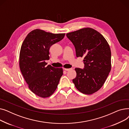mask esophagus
<instances>
[{
	"label": "esophagus",
	"mask_w": 129,
	"mask_h": 129,
	"mask_svg": "<svg viewBox=\"0 0 129 129\" xmlns=\"http://www.w3.org/2000/svg\"><path fill=\"white\" fill-rule=\"evenodd\" d=\"M64 70L66 71H71V70H72L73 69L72 68H71V69H64Z\"/></svg>",
	"instance_id": "esophagus-1"
}]
</instances>
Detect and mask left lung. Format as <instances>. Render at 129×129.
<instances>
[{
	"instance_id": "1",
	"label": "left lung",
	"mask_w": 129,
	"mask_h": 129,
	"mask_svg": "<svg viewBox=\"0 0 129 129\" xmlns=\"http://www.w3.org/2000/svg\"><path fill=\"white\" fill-rule=\"evenodd\" d=\"M75 47L76 55L84 57V69L76 68L73 82L81 92L90 94L102 87L111 71V50L106 40L92 28L66 34Z\"/></svg>"
}]
</instances>
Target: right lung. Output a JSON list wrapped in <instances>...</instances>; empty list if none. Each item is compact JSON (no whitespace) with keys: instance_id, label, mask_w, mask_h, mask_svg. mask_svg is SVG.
I'll return each mask as SVG.
<instances>
[{"instance_id":"add662e5","label":"right lung","mask_w":129,"mask_h":129,"mask_svg":"<svg viewBox=\"0 0 129 129\" xmlns=\"http://www.w3.org/2000/svg\"><path fill=\"white\" fill-rule=\"evenodd\" d=\"M65 33L53 34L36 29L30 32L22 43L19 66L30 89L42 98L54 93L63 75L62 68L46 65L50 47L62 40Z\"/></svg>"}]
</instances>
